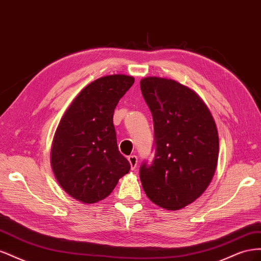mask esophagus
Wrapping results in <instances>:
<instances>
[{
    "label": "esophagus",
    "instance_id": "obj_1",
    "mask_svg": "<svg viewBox=\"0 0 261 261\" xmlns=\"http://www.w3.org/2000/svg\"><path fill=\"white\" fill-rule=\"evenodd\" d=\"M128 162L130 164V169L132 170H135L136 167H137V162H138V159L136 155H129L128 156Z\"/></svg>",
    "mask_w": 261,
    "mask_h": 261
}]
</instances>
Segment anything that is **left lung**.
<instances>
[{"label":"left lung","instance_id":"left-lung-1","mask_svg":"<svg viewBox=\"0 0 261 261\" xmlns=\"http://www.w3.org/2000/svg\"><path fill=\"white\" fill-rule=\"evenodd\" d=\"M140 89L153 117L155 155L141 165L148 198L167 210L195 201L211 183L218 164L219 135L208 107L193 89L150 76Z\"/></svg>","mask_w":261,"mask_h":261}]
</instances>
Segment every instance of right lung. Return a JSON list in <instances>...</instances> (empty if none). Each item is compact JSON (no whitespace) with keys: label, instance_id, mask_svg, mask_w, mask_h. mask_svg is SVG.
<instances>
[{"label":"right lung","instance_id":"1","mask_svg":"<svg viewBox=\"0 0 261 261\" xmlns=\"http://www.w3.org/2000/svg\"><path fill=\"white\" fill-rule=\"evenodd\" d=\"M135 78L114 74L93 81L62 116L51 147V167L60 186L74 199L96 203L113 192L130 170L120 153L114 109Z\"/></svg>","mask_w":261,"mask_h":261}]
</instances>
